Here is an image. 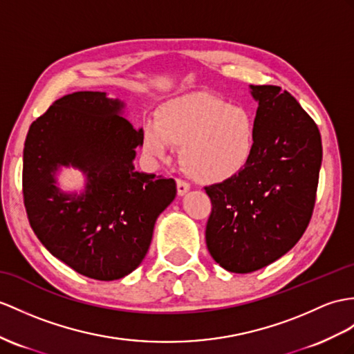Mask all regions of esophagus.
Segmentation results:
<instances>
[{
	"label": "esophagus",
	"instance_id": "esophagus-1",
	"mask_svg": "<svg viewBox=\"0 0 354 354\" xmlns=\"http://www.w3.org/2000/svg\"><path fill=\"white\" fill-rule=\"evenodd\" d=\"M176 183H177V194H178V196L186 195L189 192V189H191V186H189V183H186L185 180L177 178Z\"/></svg>",
	"mask_w": 354,
	"mask_h": 354
}]
</instances>
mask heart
<instances>
[{"instance_id": "b5f03b06", "label": "heart", "mask_w": 354, "mask_h": 354, "mask_svg": "<svg viewBox=\"0 0 354 354\" xmlns=\"http://www.w3.org/2000/svg\"><path fill=\"white\" fill-rule=\"evenodd\" d=\"M183 147L186 172L201 183H221L245 169L255 154L257 123L251 111L212 94L194 91L162 103L158 122L144 126V151L168 159Z\"/></svg>"}]
</instances>
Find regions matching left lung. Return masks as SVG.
<instances>
[{
	"label": "left lung",
	"mask_w": 354,
	"mask_h": 354,
	"mask_svg": "<svg viewBox=\"0 0 354 354\" xmlns=\"http://www.w3.org/2000/svg\"><path fill=\"white\" fill-rule=\"evenodd\" d=\"M258 102L257 149L245 169L205 187L212 214L205 243L232 273H251L287 254L313 216L322 136L299 102L277 85H251Z\"/></svg>",
	"instance_id": "8db88e82"
}]
</instances>
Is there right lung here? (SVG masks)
I'll return each mask as SVG.
<instances>
[{
    "label": "right lung",
    "mask_w": 354,
    "mask_h": 354,
    "mask_svg": "<svg viewBox=\"0 0 354 354\" xmlns=\"http://www.w3.org/2000/svg\"><path fill=\"white\" fill-rule=\"evenodd\" d=\"M126 103L102 91L55 100L25 140L22 189L34 234L84 277L115 281L147 254L159 214L174 201L172 178L135 169L142 129L123 117ZM83 172L81 193H64L56 172Z\"/></svg>",
    "instance_id": "right-lung-1"
}]
</instances>
